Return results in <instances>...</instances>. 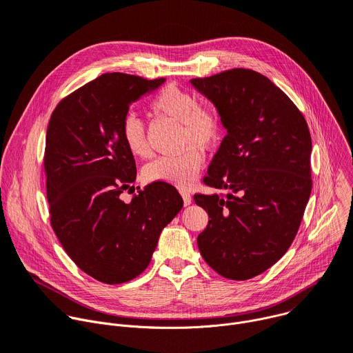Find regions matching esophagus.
Listing matches in <instances>:
<instances>
[{"label": "esophagus", "mask_w": 353, "mask_h": 353, "mask_svg": "<svg viewBox=\"0 0 353 353\" xmlns=\"http://www.w3.org/2000/svg\"><path fill=\"white\" fill-rule=\"evenodd\" d=\"M181 196H182V199H183V205H185V206H189L190 202H192L190 193L186 192V190H181Z\"/></svg>", "instance_id": "1"}]
</instances>
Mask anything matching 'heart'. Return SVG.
Instances as JSON below:
<instances>
[{"mask_svg": "<svg viewBox=\"0 0 353 353\" xmlns=\"http://www.w3.org/2000/svg\"><path fill=\"white\" fill-rule=\"evenodd\" d=\"M150 108L154 113L168 116L182 125L181 143L185 150L175 155L160 157L150 163L144 167L143 176L148 182H164L188 188L196 179L205 163V155L199 148L209 150L220 140V113L212 105L199 103L190 91L175 84H168L157 92L150 102ZM121 136L134 157H151L145 125L136 113L125 116Z\"/></svg>", "mask_w": 353, "mask_h": 353, "instance_id": "b5f03b06", "label": "heart"}]
</instances>
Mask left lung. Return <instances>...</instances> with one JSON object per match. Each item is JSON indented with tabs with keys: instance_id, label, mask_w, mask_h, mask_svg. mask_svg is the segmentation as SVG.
<instances>
[{
	"instance_id": "1",
	"label": "left lung",
	"mask_w": 353,
	"mask_h": 353,
	"mask_svg": "<svg viewBox=\"0 0 353 353\" xmlns=\"http://www.w3.org/2000/svg\"><path fill=\"white\" fill-rule=\"evenodd\" d=\"M227 130L203 182L225 190L194 194L209 223L198 247L219 275L247 281L292 245L311 193V136L301 112L268 77L247 68L193 78Z\"/></svg>"
}]
</instances>
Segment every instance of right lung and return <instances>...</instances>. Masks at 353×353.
<instances>
[{
  "instance_id": "right-lung-1",
  "label": "right lung",
  "mask_w": 353,
  "mask_h": 353,
  "mask_svg": "<svg viewBox=\"0 0 353 353\" xmlns=\"http://www.w3.org/2000/svg\"><path fill=\"white\" fill-rule=\"evenodd\" d=\"M164 83L102 74L65 97L50 117L45 150L50 223L74 263L102 283L139 276L163 228L183 206L178 190L164 182L147 185L129 203L121 199L137 174L122 122L133 102Z\"/></svg>"
}]
</instances>
